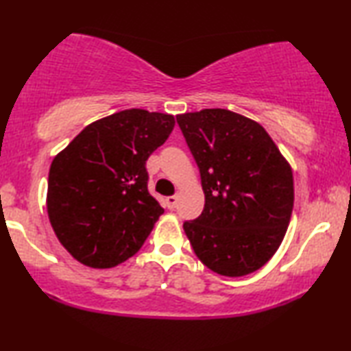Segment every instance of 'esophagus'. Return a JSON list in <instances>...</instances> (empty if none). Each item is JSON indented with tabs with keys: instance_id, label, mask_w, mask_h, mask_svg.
I'll use <instances>...</instances> for the list:
<instances>
[{
	"instance_id": "esophagus-1",
	"label": "esophagus",
	"mask_w": 351,
	"mask_h": 351,
	"mask_svg": "<svg viewBox=\"0 0 351 351\" xmlns=\"http://www.w3.org/2000/svg\"><path fill=\"white\" fill-rule=\"evenodd\" d=\"M165 202H167V206H169L170 210H173L175 206H176V204H178V195H170V197H167Z\"/></svg>"
}]
</instances>
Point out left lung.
Instances as JSON below:
<instances>
[{
  "label": "left lung",
  "instance_id": "1",
  "mask_svg": "<svg viewBox=\"0 0 351 351\" xmlns=\"http://www.w3.org/2000/svg\"><path fill=\"white\" fill-rule=\"evenodd\" d=\"M200 170L205 206L182 227L213 272L243 276L275 254L294 205L293 171L258 122L229 110L176 116Z\"/></svg>",
  "mask_w": 351,
  "mask_h": 351
}]
</instances>
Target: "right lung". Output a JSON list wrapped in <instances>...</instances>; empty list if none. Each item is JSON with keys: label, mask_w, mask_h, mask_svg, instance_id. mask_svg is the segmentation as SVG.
I'll return each mask as SVG.
<instances>
[{"label": "right lung", "mask_w": 351, "mask_h": 351, "mask_svg": "<svg viewBox=\"0 0 351 351\" xmlns=\"http://www.w3.org/2000/svg\"><path fill=\"white\" fill-rule=\"evenodd\" d=\"M175 117L125 110L88 124L53 157L47 215L57 239L84 265L110 269L141 248L164 208L147 191L146 160Z\"/></svg>", "instance_id": "add662e5"}]
</instances>
